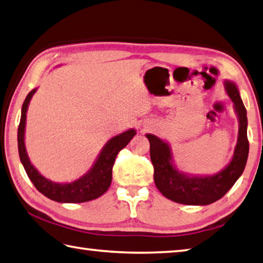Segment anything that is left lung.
I'll use <instances>...</instances> for the list:
<instances>
[{
  "instance_id": "1",
  "label": "left lung",
  "mask_w": 263,
  "mask_h": 263,
  "mask_svg": "<svg viewBox=\"0 0 263 263\" xmlns=\"http://www.w3.org/2000/svg\"><path fill=\"white\" fill-rule=\"evenodd\" d=\"M224 87L233 102V108L239 122V131L230 163L219 173L207 176L181 173L174 164L170 146L159 137L151 133L146 135L151 144L149 153L154 166L155 185L169 200L191 206H206L213 203L232 187L245 169L250 149L247 140L246 109L235 83L226 80Z\"/></svg>"
}]
</instances>
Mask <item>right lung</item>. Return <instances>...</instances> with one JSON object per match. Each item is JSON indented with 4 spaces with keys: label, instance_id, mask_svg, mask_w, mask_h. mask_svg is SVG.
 Instances as JSON below:
<instances>
[{
    "label": "right lung",
    "instance_id": "add662e5",
    "mask_svg": "<svg viewBox=\"0 0 263 263\" xmlns=\"http://www.w3.org/2000/svg\"><path fill=\"white\" fill-rule=\"evenodd\" d=\"M36 92V88L32 89L27 94L25 101L22 107L21 123L18 127V152L19 157L25 169L28 178L31 179L36 190L45 197L62 203H79L94 200L107 192L111 184L112 166L118 152L125 147L133 137L136 136L135 128H130L125 132L112 137L108 140L106 145L100 152L97 161L94 162L92 168L82 177L71 183H55L37 171L34 165L28 159L25 147V125H26V112L28 104L33 95Z\"/></svg>",
    "mask_w": 263,
    "mask_h": 263
}]
</instances>
